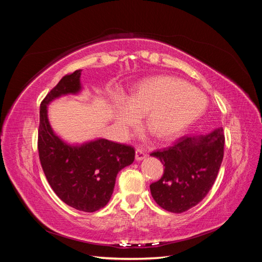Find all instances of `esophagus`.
<instances>
[{"mask_svg":"<svg viewBox=\"0 0 262 262\" xmlns=\"http://www.w3.org/2000/svg\"><path fill=\"white\" fill-rule=\"evenodd\" d=\"M146 157V154H145V152L142 148H137V150H136V160L137 161H142V160H144V158Z\"/></svg>","mask_w":262,"mask_h":262,"instance_id":"1","label":"esophagus"}]
</instances>
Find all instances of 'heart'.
<instances>
[{
  "instance_id": "b5f03b06",
  "label": "heart",
  "mask_w": 262,
  "mask_h": 262,
  "mask_svg": "<svg viewBox=\"0 0 262 262\" xmlns=\"http://www.w3.org/2000/svg\"><path fill=\"white\" fill-rule=\"evenodd\" d=\"M208 106L207 97L195 87L173 76H155L142 82L128 102L116 109L117 125L123 133L143 115L148 130L158 140L169 139L198 120Z\"/></svg>"
}]
</instances>
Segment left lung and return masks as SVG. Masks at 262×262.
I'll use <instances>...</instances> for the list:
<instances>
[{
  "mask_svg": "<svg viewBox=\"0 0 262 262\" xmlns=\"http://www.w3.org/2000/svg\"><path fill=\"white\" fill-rule=\"evenodd\" d=\"M224 141L223 129L219 128L185 136L172 146L150 154L165 166L162 178L149 186L155 202L172 213H182L201 202L216 179Z\"/></svg>",
  "mask_w": 262,
  "mask_h": 262,
  "instance_id": "left-lung-1",
  "label": "left lung"
}]
</instances>
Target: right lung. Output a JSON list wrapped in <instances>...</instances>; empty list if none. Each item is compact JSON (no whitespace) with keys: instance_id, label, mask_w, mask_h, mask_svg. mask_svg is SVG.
I'll use <instances>...</instances> for the list:
<instances>
[{"instance_id":"1","label":"right lung","mask_w":262,"mask_h":262,"mask_svg":"<svg viewBox=\"0 0 262 262\" xmlns=\"http://www.w3.org/2000/svg\"><path fill=\"white\" fill-rule=\"evenodd\" d=\"M81 72L76 70L63 76L42 100L38 150L41 167L55 194L78 211L95 212L109 202L118 172L133 163L136 150L106 139L70 144L53 131L48 105L61 96L80 93Z\"/></svg>"}]
</instances>
